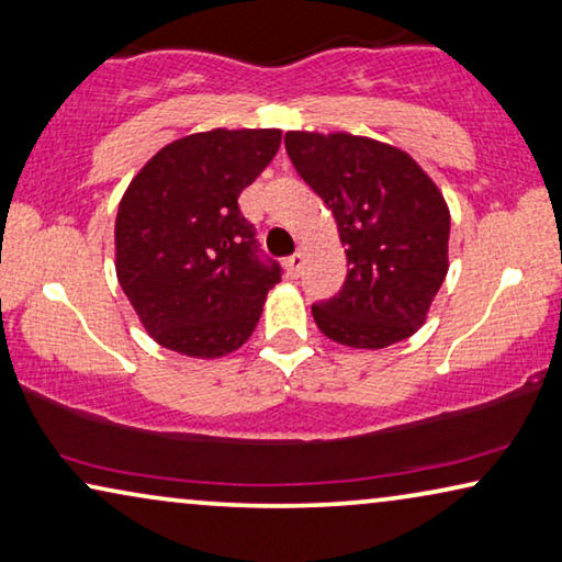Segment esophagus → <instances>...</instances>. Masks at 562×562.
I'll list each match as a JSON object with an SVG mask.
<instances>
[{
    "mask_svg": "<svg viewBox=\"0 0 562 562\" xmlns=\"http://www.w3.org/2000/svg\"><path fill=\"white\" fill-rule=\"evenodd\" d=\"M303 265H305L303 251H295V255H290L288 259H284V270H288L290 278H297V274L303 272Z\"/></svg>",
    "mask_w": 562,
    "mask_h": 562,
    "instance_id": "34e87169",
    "label": "esophagus"
}]
</instances>
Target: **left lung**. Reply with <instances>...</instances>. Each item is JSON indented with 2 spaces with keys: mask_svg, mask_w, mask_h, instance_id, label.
Here are the masks:
<instances>
[{
  "mask_svg": "<svg viewBox=\"0 0 562 562\" xmlns=\"http://www.w3.org/2000/svg\"><path fill=\"white\" fill-rule=\"evenodd\" d=\"M284 149L334 213L349 259L338 295L313 305L315 326L353 349L405 341L448 272L450 213L436 183L402 149L353 134L288 132Z\"/></svg>",
  "mask_w": 562,
  "mask_h": 562,
  "instance_id": "obj_1",
  "label": "left lung"
}]
</instances>
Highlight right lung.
Returning a JSON list of instances; mask_svg holds the SVG:
<instances>
[{"label":"right lung","mask_w":562,"mask_h":562,"mask_svg":"<svg viewBox=\"0 0 562 562\" xmlns=\"http://www.w3.org/2000/svg\"><path fill=\"white\" fill-rule=\"evenodd\" d=\"M280 130H213L162 147L116 213V278L165 349L216 359L257 328L282 267L259 249L239 195L280 149Z\"/></svg>","instance_id":"right-lung-1"}]
</instances>
